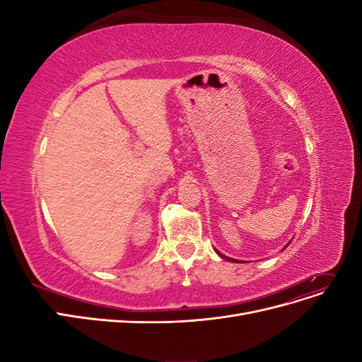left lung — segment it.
<instances>
[{
	"mask_svg": "<svg viewBox=\"0 0 362 362\" xmlns=\"http://www.w3.org/2000/svg\"><path fill=\"white\" fill-rule=\"evenodd\" d=\"M288 245H290V242H288ZM288 245H287V246H288ZM287 246H284V249H286ZM216 252H217V255H218V257H222V258H223V259H226V261H233V262H242V261H238V259H234V258H229V257H226V255L221 254V252H218V250H216Z\"/></svg>",
	"mask_w": 362,
	"mask_h": 362,
	"instance_id": "1",
	"label": "left lung"
}]
</instances>
